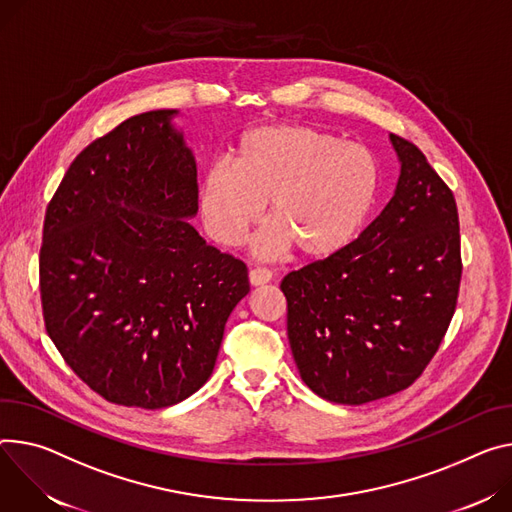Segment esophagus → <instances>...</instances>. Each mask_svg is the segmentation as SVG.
<instances>
[{
  "mask_svg": "<svg viewBox=\"0 0 512 512\" xmlns=\"http://www.w3.org/2000/svg\"><path fill=\"white\" fill-rule=\"evenodd\" d=\"M271 271L269 269H265V267H255V269H251L249 271V282H251V286H263V284H267V282H271Z\"/></svg>",
  "mask_w": 512,
  "mask_h": 512,
  "instance_id": "esophagus-1",
  "label": "esophagus"
}]
</instances>
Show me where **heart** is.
I'll list each match as a JSON object with an SVG mask.
<instances>
[{"label": "heart", "instance_id": "obj_1", "mask_svg": "<svg viewBox=\"0 0 512 512\" xmlns=\"http://www.w3.org/2000/svg\"><path fill=\"white\" fill-rule=\"evenodd\" d=\"M378 185V161L365 147L316 126L265 124L239 138L235 163L206 169L198 198L208 235L224 247L245 243L269 200L255 253L273 259L298 247L324 259L359 235Z\"/></svg>", "mask_w": 512, "mask_h": 512}]
</instances>
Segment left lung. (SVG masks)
I'll return each instance as SVG.
<instances>
[{
    "label": "left lung",
    "mask_w": 512,
    "mask_h": 512,
    "mask_svg": "<svg viewBox=\"0 0 512 512\" xmlns=\"http://www.w3.org/2000/svg\"><path fill=\"white\" fill-rule=\"evenodd\" d=\"M392 200L343 251L282 280L288 339L304 384L337 404L408 388L437 353L461 280L459 218L427 157L390 134Z\"/></svg>",
    "instance_id": "8db88e82"
}]
</instances>
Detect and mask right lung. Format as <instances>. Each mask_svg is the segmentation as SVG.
<instances>
[{
    "label": "right lung",
    "instance_id": "obj_1",
    "mask_svg": "<svg viewBox=\"0 0 512 512\" xmlns=\"http://www.w3.org/2000/svg\"><path fill=\"white\" fill-rule=\"evenodd\" d=\"M177 110L132 116L85 147L46 206L44 327L75 374L122 406L167 408L208 378L249 294L241 259L208 245Z\"/></svg>",
    "mask_w": 512,
    "mask_h": 512
}]
</instances>
